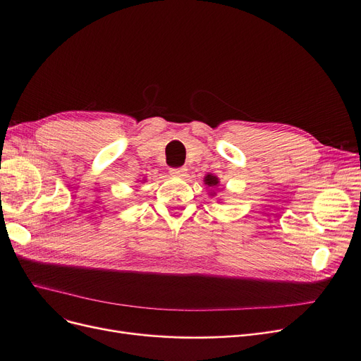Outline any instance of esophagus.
Masks as SVG:
<instances>
[{
	"mask_svg": "<svg viewBox=\"0 0 361 361\" xmlns=\"http://www.w3.org/2000/svg\"><path fill=\"white\" fill-rule=\"evenodd\" d=\"M170 174L174 178H183L187 174V169L185 167H176V169H170Z\"/></svg>",
	"mask_w": 361,
	"mask_h": 361,
	"instance_id": "1",
	"label": "esophagus"
}]
</instances>
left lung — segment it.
Wrapping results in <instances>:
<instances>
[{
  "label": "left lung",
  "mask_w": 361,
  "mask_h": 361,
  "mask_svg": "<svg viewBox=\"0 0 361 361\" xmlns=\"http://www.w3.org/2000/svg\"><path fill=\"white\" fill-rule=\"evenodd\" d=\"M204 183L209 185V187H216L218 179L215 176H212V174H207V176L204 178Z\"/></svg>",
  "instance_id": "1"
}]
</instances>
